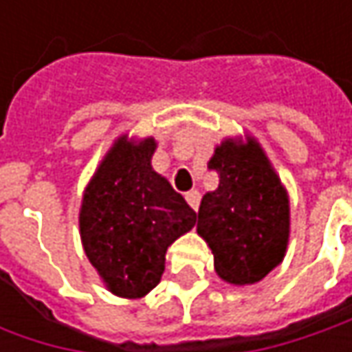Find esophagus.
<instances>
[{
    "mask_svg": "<svg viewBox=\"0 0 352 352\" xmlns=\"http://www.w3.org/2000/svg\"><path fill=\"white\" fill-rule=\"evenodd\" d=\"M186 201H188V206H190L192 210L197 211V208H199V192H197V190L188 192V194H186Z\"/></svg>",
    "mask_w": 352,
    "mask_h": 352,
    "instance_id": "esophagus-1",
    "label": "esophagus"
}]
</instances>
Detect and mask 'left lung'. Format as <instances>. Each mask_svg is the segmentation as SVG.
I'll use <instances>...</instances> for the list:
<instances>
[{"instance_id":"8db88e82","label":"left lung","mask_w":352,"mask_h":352,"mask_svg":"<svg viewBox=\"0 0 352 352\" xmlns=\"http://www.w3.org/2000/svg\"><path fill=\"white\" fill-rule=\"evenodd\" d=\"M208 168L219 174V186L201 197L197 235L213 252L215 272L223 282L256 284L286 256L288 190L252 135L225 137Z\"/></svg>"}]
</instances>
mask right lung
<instances>
[{
  "label": "right lung",
  "instance_id": "right-lung-1",
  "mask_svg": "<svg viewBox=\"0 0 352 352\" xmlns=\"http://www.w3.org/2000/svg\"><path fill=\"white\" fill-rule=\"evenodd\" d=\"M155 151V137L119 135L89 178L78 215L89 264L125 300L156 288L168 247L196 225V211L153 168Z\"/></svg>",
  "mask_w": 352,
  "mask_h": 352
}]
</instances>
